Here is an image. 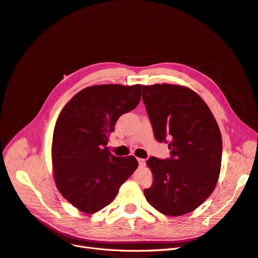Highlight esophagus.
Returning a JSON list of instances; mask_svg holds the SVG:
<instances>
[{"instance_id":"esophagus-1","label":"esophagus","mask_w":258,"mask_h":258,"mask_svg":"<svg viewBox=\"0 0 258 258\" xmlns=\"http://www.w3.org/2000/svg\"><path fill=\"white\" fill-rule=\"evenodd\" d=\"M138 162H139V165H140V166H145V162H146V160H145V159H143V158H138Z\"/></svg>"}]
</instances>
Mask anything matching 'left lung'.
<instances>
[{
    "label": "left lung",
    "mask_w": 258,
    "mask_h": 258,
    "mask_svg": "<svg viewBox=\"0 0 258 258\" xmlns=\"http://www.w3.org/2000/svg\"><path fill=\"white\" fill-rule=\"evenodd\" d=\"M155 139L168 143L170 158L146 161L154 181L145 198L160 213L179 216L204 204L215 188L222 162V136L209 106L183 86H142Z\"/></svg>",
    "instance_id": "left-lung-1"
}]
</instances>
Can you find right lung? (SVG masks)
Masks as SVG:
<instances>
[{
    "label": "right lung",
    "instance_id": "add662e5",
    "mask_svg": "<svg viewBox=\"0 0 258 258\" xmlns=\"http://www.w3.org/2000/svg\"><path fill=\"white\" fill-rule=\"evenodd\" d=\"M141 100V85H97L69 101L53 129L51 159L57 188L82 212L93 214L115 199L138 168L134 156L116 157L108 135Z\"/></svg>",
    "mask_w": 258,
    "mask_h": 258
}]
</instances>
